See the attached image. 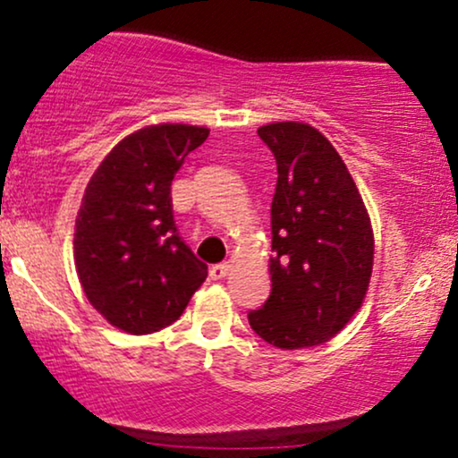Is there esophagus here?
I'll return each instance as SVG.
<instances>
[{
  "mask_svg": "<svg viewBox=\"0 0 458 458\" xmlns=\"http://www.w3.org/2000/svg\"><path fill=\"white\" fill-rule=\"evenodd\" d=\"M230 262H219V265H213L211 271H208V276H211V280H224L225 276L230 273Z\"/></svg>",
  "mask_w": 458,
  "mask_h": 458,
  "instance_id": "34e87169",
  "label": "esophagus"
}]
</instances>
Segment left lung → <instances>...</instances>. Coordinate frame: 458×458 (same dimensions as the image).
<instances>
[{"label": "left lung", "mask_w": 458, "mask_h": 458, "mask_svg": "<svg viewBox=\"0 0 458 458\" xmlns=\"http://www.w3.org/2000/svg\"><path fill=\"white\" fill-rule=\"evenodd\" d=\"M277 163L271 202V295L247 314L251 329L277 349L327 343L364 301L375 239L370 217L320 131L303 123L259 129Z\"/></svg>", "instance_id": "obj_1"}]
</instances>
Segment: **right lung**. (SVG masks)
<instances>
[{"instance_id":"1","label":"right lung","mask_w":458,"mask_h":458,"mask_svg":"<svg viewBox=\"0 0 458 458\" xmlns=\"http://www.w3.org/2000/svg\"><path fill=\"white\" fill-rule=\"evenodd\" d=\"M208 138L191 124H152L97 167L75 222V267L94 310L141 335L172 325L208 271L178 234L172 181Z\"/></svg>"}]
</instances>
